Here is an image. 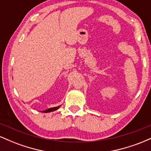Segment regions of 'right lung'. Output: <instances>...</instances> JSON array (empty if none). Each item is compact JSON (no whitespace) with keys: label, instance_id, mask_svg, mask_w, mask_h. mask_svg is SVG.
Here are the masks:
<instances>
[{"label":"right lung","instance_id":"1","mask_svg":"<svg viewBox=\"0 0 151 151\" xmlns=\"http://www.w3.org/2000/svg\"><path fill=\"white\" fill-rule=\"evenodd\" d=\"M60 106H61V105L58 106H56V107H52V108H50V109H46V110L43 111H42V113H49V112L55 111L58 110V109L59 108H60Z\"/></svg>","mask_w":151,"mask_h":151}]
</instances>
